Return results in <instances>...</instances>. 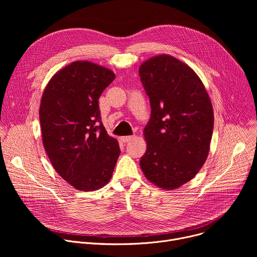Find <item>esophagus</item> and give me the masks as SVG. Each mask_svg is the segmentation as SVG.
<instances>
[{
	"label": "esophagus",
	"mask_w": 257,
	"mask_h": 257,
	"mask_svg": "<svg viewBox=\"0 0 257 257\" xmlns=\"http://www.w3.org/2000/svg\"><path fill=\"white\" fill-rule=\"evenodd\" d=\"M135 138V135H130V136H123V137H121V140L123 141V142H129V141H131L132 139H134Z\"/></svg>",
	"instance_id": "obj_1"
}]
</instances>
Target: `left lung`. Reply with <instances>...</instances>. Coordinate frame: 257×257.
<instances>
[{"mask_svg":"<svg viewBox=\"0 0 257 257\" xmlns=\"http://www.w3.org/2000/svg\"><path fill=\"white\" fill-rule=\"evenodd\" d=\"M139 77L152 108L140 167L155 185L176 189L206 161L213 130L211 102L196 73L172 56L145 61Z\"/></svg>","mask_w":257,"mask_h":257,"instance_id":"left-lung-1","label":"left lung"}]
</instances>
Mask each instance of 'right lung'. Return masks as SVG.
Returning <instances> with one entry per match:
<instances>
[{"instance_id":"1","label":"right lung","mask_w":257,"mask_h":257,"mask_svg":"<svg viewBox=\"0 0 257 257\" xmlns=\"http://www.w3.org/2000/svg\"><path fill=\"white\" fill-rule=\"evenodd\" d=\"M114 72L88 61L66 66L48 83L41 102L43 143L57 173L80 191L103 187L120 156L101 122L98 98Z\"/></svg>"}]
</instances>
